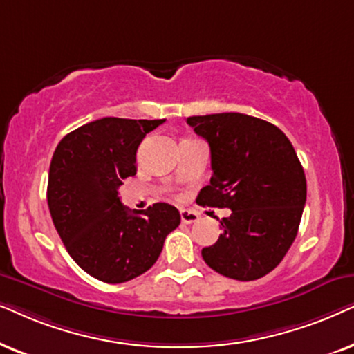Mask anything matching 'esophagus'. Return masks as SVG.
<instances>
[{"label":"esophagus","instance_id":"34e87169","mask_svg":"<svg viewBox=\"0 0 354 354\" xmlns=\"http://www.w3.org/2000/svg\"><path fill=\"white\" fill-rule=\"evenodd\" d=\"M199 220V215L192 210H181V221L186 225L194 223V221Z\"/></svg>","mask_w":354,"mask_h":354}]
</instances>
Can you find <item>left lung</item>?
I'll list each match as a JSON object with an SVG mask.
<instances>
[{"mask_svg": "<svg viewBox=\"0 0 354 354\" xmlns=\"http://www.w3.org/2000/svg\"><path fill=\"white\" fill-rule=\"evenodd\" d=\"M187 124L209 142L214 171L197 202L232 210L202 257L228 279H261L279 266L298 234L306 204L298 155L277 126L243 113L191 116Z\"/></svg>", "mask_w": 354, "mask_h": 354, "instance_id": "1", "label": "left lung"}]
</instances>
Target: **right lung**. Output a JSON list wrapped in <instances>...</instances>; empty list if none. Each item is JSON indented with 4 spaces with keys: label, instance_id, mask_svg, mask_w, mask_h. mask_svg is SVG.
Segmentation results:
<instances>
[{
    "label": "right lung",
    "instance_id": "1",
    "mask_svg": "<svg viewBox=\"0 0 354 354\" xmlns=\"http://www.w3.org/2000/svg\"><path fill=\"white\" fill-rule=\"evenodd\" d=\"M163 121L102 118L66 134L51 158L46 199L56 232L74 262L105 283L147 272L181 223L176 207L131 212L118 196L138 171L139 144Z\"/></svg>",
    "mask_w": 354,
    "mask_h": 354
}]
</instances>
